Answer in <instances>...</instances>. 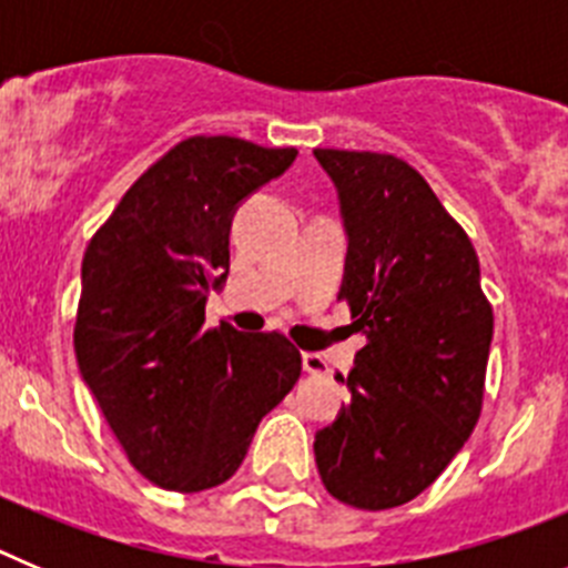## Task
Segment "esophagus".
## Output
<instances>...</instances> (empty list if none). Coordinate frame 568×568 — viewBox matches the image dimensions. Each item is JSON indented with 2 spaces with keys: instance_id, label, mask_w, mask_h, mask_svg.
Here are the masks:
<instances>
[{
  "instance_id": "34e87169",
  "label": "esophagus",
  "mask_w": 568,
  "mask_h": 568,
  "mask_svg": "<svg viewBox=\"0 0 568 568\" xmlns=\"http://www.w3.org/2000/svg\"><path fill=\"white\" fill-rule=\"evenodd\" d=\"M301 366H304V373H310V375L327 373V361L321 358V355H315V353L301 355Z\"/></svg>"
}]
</instances>
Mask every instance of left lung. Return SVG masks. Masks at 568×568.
I'll use <instances>...</instances> for the list:
<instances>
[{
  "instance_id": "left-lung-1",
  "label": "left lung",
  "mask_w": 568,
  "mask_h": 568,
  "mask_svg": "<svg viewBox=\"0 0 568 568\" xmlns=\"http://www.w3.org/2000/svg\"><path fill=\"white\" fill-rule=\"evenodd\" d=\"M346 233L338 298L366 338L338 418L315 433L333 498L393 509L418 498L464 449L480 415L491 307L469 235L424 175L386 153L313 150Z\"/></svg>"
}]
</instances>
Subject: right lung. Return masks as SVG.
I'll list each match as a JSON object with an SVG mask.
<instances>
[{"instance_id": "1", "label": "right lung", "mask_w": 568, "mask_h": 568, "mask_svg": "<svg viewBox=\"0 0 568 568\" xmlns=\"http://www.w3.org/2000/svg\"><path fill=\"white\" fill-rule=\"evenodd\" d=\"M295 155L193 135L122 195L84 250L79 373L130 464L162 489L233 478L261 418L301 375L284 335L204 327L210 290L230 273L235 210Z\"/></svg>"}]
</instances>
